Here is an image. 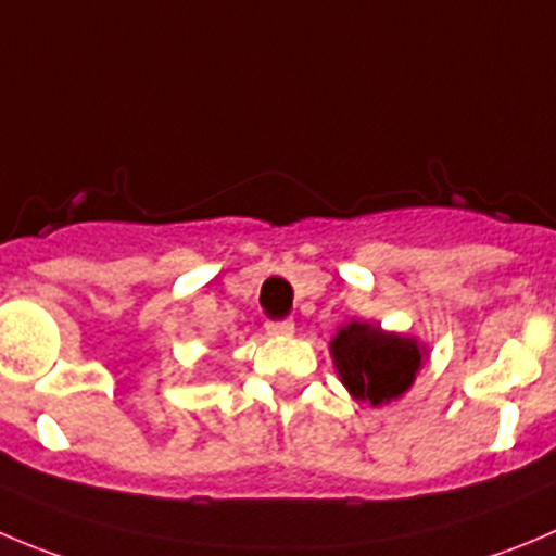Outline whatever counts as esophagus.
Masks as SVG:
<instances>
[{"instance_id": "34e87169", "label": "esophagus", "mask_w": 556, "mask_h": 556, "mask_svg": "<svg viewBox=\"0 0 556 556\" xmlns=\"http://www.w3.org/2000/svg\"><path fill=\"white\" fill-rule=\"evenodd\" d=\"M264 330H267V336H292L294 332V325L289 319L283 321H267L264 325Z\"/></svg>"}]
</instances>
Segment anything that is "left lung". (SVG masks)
Segmentation results:
<instances>
[{"label": "left lung", "mask_w": 556, "mask_h": 556, "mask_svg": "<svg viewBox=\"0 0 556 556\" xmlns=\"http://www.w3.org/2000/svg\"><path fill=\"white\" fill-rule=\"evenodd\" d=\"M330 357L338 379L354 401L384 406L409 393L428 349L415 336L352 319L330 338Z\"/></svg>", "instance_id": "left-lung-1"}]
</instances>
